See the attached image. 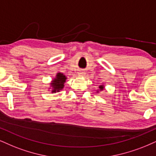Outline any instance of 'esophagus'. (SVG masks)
I'll use <instances>...</instances> for the list:
<instances>
[{
    "instance_id": "34e87169",
    "label": "esophagus",
    "mask_w": 156,
    "mask_h": 156,
    "mask_svg": "<svg viewBox=\"0 0 156 156\" xmlns=\"http://www.w3.org/2000/svg\"><path fill=\"white\" fill-rule=\"evenodd\" d=\"M79 74H80V75H84V74H85V72H84V71L80 70V72H79Z\"/></svg>"
}]
</instances>
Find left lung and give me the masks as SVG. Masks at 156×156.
Wrapping results in <instances>:
<instances>
[{"label": "left lung", "mask_w": 156, "mask_h": 156, "mask_svg": "<svg viewBox=\"0 0 156 156\" xmlns=\"http://www.w3.org/2000/svg\"><path fill=\"white\" fill-rule=\"evenodd\" d=\"M99 89H100V91H101V90H103L104 89V86L103 85H100L99 86Z\"/></svg>", "instance_id": "8db88e82"}]
</instances>
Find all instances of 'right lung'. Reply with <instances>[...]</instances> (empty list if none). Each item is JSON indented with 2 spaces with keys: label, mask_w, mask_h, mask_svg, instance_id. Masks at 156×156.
Wrapping results in <instances>:
<instances>
[{
  "label": "right lung",
  "mask_w": 156,
  "mask_h": 156,
  "mask_svg": "<svg viewBox=\"0 0 156 156\" xmlns=\"http://www.w3.org/2000/svg\"><path fill=\"white\" fill-rule=\"evenodd\" d=\"M66 77L64 74L60 72L57 73L55 79L51 83L52 93H56V92H59L61 90H62L64 87V83L66 82Z\"/></svg>",
  "instance_id": "obj_1"
}]
</instances>
